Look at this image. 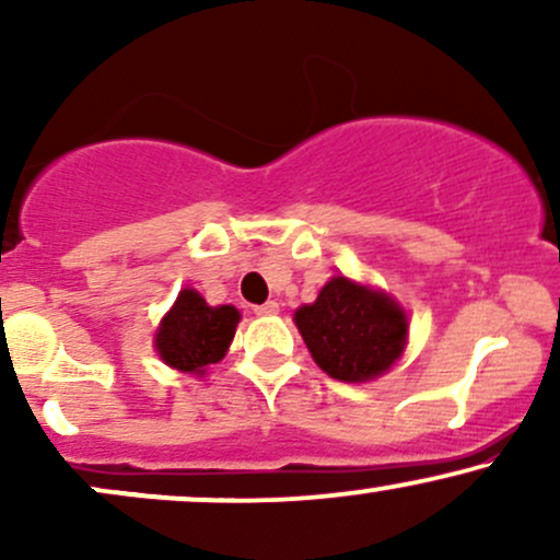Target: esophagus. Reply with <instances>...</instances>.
Returning <instances> with one entry per match:
<instances>
[{
	"label": "esophagus",
	"instance_id": "1",
	"mask_svg": "<svg viewBox=\"0 0 560 560\" xmlns=\"http://www.w3.org/2000/svg\"><path fill=\"white\" fill-rule=\"evenodd\" d=\"M255 313H258V316H276V313H279V302L268 300L262 302V305H255Z\"/></svg>",
	"mask_w": 560,
	"mask_h": 560
}]
</instances>
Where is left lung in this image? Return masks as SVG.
Returning <instances> with one entry per match:
<instances>
[{"instance_id": "obj_1", "label": "left lung", "mask_w": 560, "mask_h": 560, "mask_svg": "<svg viewBox=\"0 0 560 560\" xmlns=\"http://www.w3.org/2000/svg\"><path fill=\"white\" fill-rule=\"evenodd\" d=\"M294 324L318 369L339 382L382 376L408 342L402 307L387 292L347 276H334L313 305H302L294 313Z\"/></svg>"}]
</instances>
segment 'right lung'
<instances>
[{
	"label": "right lung",
	"instance_id": "add662e5",
	"mask_svg": "<svg viewBox=\"0 0 560 560\" xmlns=\"http://www.w3.org/2000/svg\"><path fill=\"white\" fill-rule=\"evenodd\" d=\"M240 311L234 305H208L195 289H182L155 334V350L171 369L202 376L208 365L226 355Z\"/></svg>",
	"mask_w": 560,
	"mask_h": 560
}]
</instances>
